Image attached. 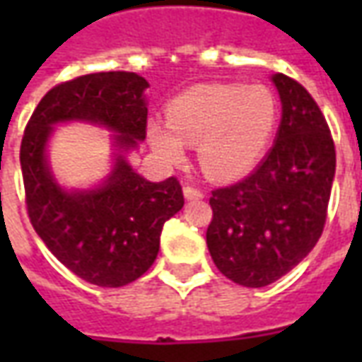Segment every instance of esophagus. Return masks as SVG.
Returning a JSON list of instances; mask_svg holds the SVG:
<instances>
[{
    "mask_svg": "<svg viewBox=\"0 0 362 362\" xmlns=\"http://www.w3.org/2000/svg\"><path fill=\"white\" fill-rule=\"evenodd\" d=\"M184 197H186V199H202V197H204V192L199 188H194V186L186 184V186H184Z\"/></svg>",
    "mask_w": 362,
    "mask_h": 362,
    "instance_id": "obj_1",
    "label": "esophagus"
}]
</instances>
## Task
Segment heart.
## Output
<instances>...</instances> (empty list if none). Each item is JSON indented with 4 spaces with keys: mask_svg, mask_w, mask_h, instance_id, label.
Wrapping results in <instances>:
<instances>
[{
    "mask_svg": "<svg viewBox=\"0 0 362 362\" xmlns=\"http://www.w3.org/2000/svg\"><path fill=\"white\" fill-rule=\"evenodd\" d=\"M279 106L264 85H197L166 106V124L151 119L147 139L158 157L178 163L186 145H197L204 173L230 182L252 173L266 155Z\"/></svg>",
    "mask_w": 362,
    "mask_h": 362,
    "instance_id": "b5f03b06",
    "label": "heart"
}]
</instances>
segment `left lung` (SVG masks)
Returning a JSON list of instances; mask_svg holds the SVG:
<instances>
[{"mask_svg": "<svg viewBox=\"0 0 362 362\" xmlns=\"http://www.w3.org/2000/svg\"><path fill=\"white\" fill-rule=\"evenodd\" d=\"M279 90L281 126L272 151L244 180L211 192L207 248L225 277L266 287L303 262L326 225L335 147L310 93L287 75Z\"/></svg>", "mask_w": 362, "mask_h": 362, "instance_id": "8db88e82", "label": "left lung"}]
</instances>
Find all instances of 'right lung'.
Instances as JSON below:
<instances>
[{"instance_id":"obj_1","label":"right lung","mask_w":362,"mask_h":362,"mask_svg":"<svg viewBox=\"0 0 362 362\" xmlns=\"http://www.w3.org/2000/svg\"><path fill=\"white\" fill-rule=\"evenodd\" d=\"M149 83L129 71L81 75L56 85L38 103L21 143L28 219L48 250L87 283L124 287L157 259L165 223L184 205L174 176L149 182L126 153L147 135ZM89 121L114 131L117 158L111 176L93 190L62 189L45 147L56 123Z\"/></svg>"}]
</instances>
